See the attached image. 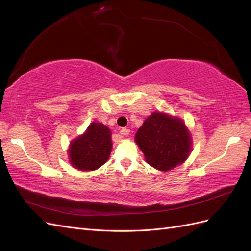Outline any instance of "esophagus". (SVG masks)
Listing matches in <instances>:
<instances>
[{
    "label": "esophagus",
    "instance_id": "34e87169",
    "mask_svg": "<svg viewBox=\"0 0 251 251\" xmlns=\"http://www.w3.org/2000/svg\"><path fill=\"white\" fill-rule=\"evenodd\" d=\"M120 134L124 135V136H127L128 134H130V130H128V128H126V127H124V128H121Z\"/></svg>",
    "mask_w": 251,
    "mask_h": 251
}]
</instances>
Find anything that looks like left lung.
Wrapping results in <instances>:
<instances>
[{
  "label": "left lung",
  "mask_w": 251,
  "mask_h": 251,
  "mask_svg": "<svg viewBox=\"0 0 251 251\" xmlns=\"http://www.w3.org/2000/svg\"><path fill=\"white\" fill-rule=\"evenodd\" d=\"M146 161L168 172L183 163L191 154L193 140L184 121L162 112H153L135 135Z\"/></svg>",
  "instance_id": "left-lung-1"
}]
</instances>
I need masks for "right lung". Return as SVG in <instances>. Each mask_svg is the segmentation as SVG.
<instances>
[{
  "mask_svg": "<svg viewBox=\"0 0 251 251\" xmlns=\"http://www.w3.org/2000/svg\"><path fill=\"white\" fill-rule=\"evenodd\" d=\"M112 133L103 124L93 121L86 132L70 142L69 161L80 171H94L108 161L112 151Z\"/></svg>",
  "mask_w": 251,
  "mask_h": 251,
  "instance_id": "obj_1",
  "label": "right lung"
}]
</instances>
